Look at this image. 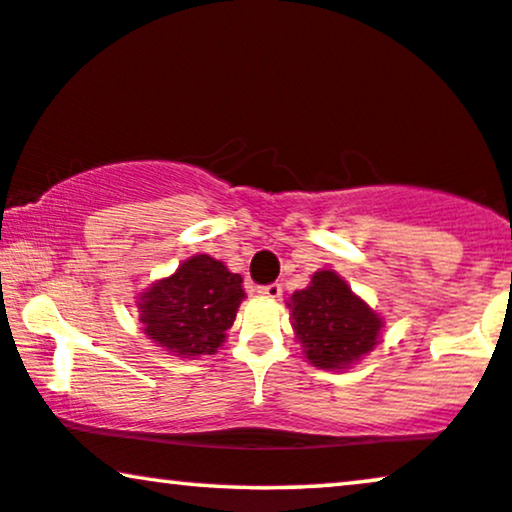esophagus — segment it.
Instances as JSON below:
<instances>
[{"label": "esophagus", "mask_w": 512, "mask_h": 512, "mask_svg": "<svg viewBox=\"0 0 512 512\" xmlns=\"http://www.w3.org/2000/svg\"><path fill=\"white\" fill-rule=\"evenodd\" d=\"M257 292H260V295H262V297H269V299H278V297H281V295H283V285H281V283H271V285H262V288H260V290H257Z\"/></svg>", "instance_id": "34e87169"}]
</instances>
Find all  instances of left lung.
I'll return each mask as SVG.
<instances>
[{
    "label": "left lung",
    "mask_w": 512,
    "mask_h": 512,
    "mask_svg": "<svg viewBox=\"0 0 512 512\" xmlns=\"http://www.w3.org/2000/svg\"><path fill=\"white\" fill-rule=\"evenodd\" d=\"M290 325L304 358L327 372L349 370L377 349L384 318L337 271L320 269L288 299Z\"/></svg>",
    "instance_id": "obj_1"
}]
</instances>
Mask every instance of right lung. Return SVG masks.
Wrapping results in <instances>:
<instances>
[{
	"label": "right lung",
	"mask_w": 512,
	"mask_h": 512,
	"mask_svg": "<svg viewBox=\"0 0 512 512\" xmlns=\"http://www.w3.org/2000/svg\"><path fill=\"white\" fill-rule=\"evenodd\" d=\"M243 297L241 276L215 257L194 255L138 292L135 306L142 330L156 346L194 360L222 349Z\"/></svg>",
	"instance_id": "1"
}]
</instances>
